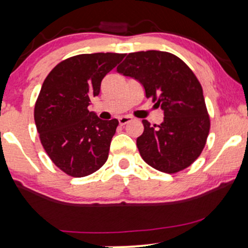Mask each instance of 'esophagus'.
<instances>
[{"mask_svg": "<svg viewBox=\"0 0 248 248\" xmlns=\"http://www.w3.org/2000/svg\"><path fill=\"white\" fill-rule=\"evenodd\" d=\"M133 119L130 118V116H121V118H119V124H121V126H124V124H127L128 122L132 121Z\"/></svg>", "mask_w": 248, "mask_h": 248, "instance_id": "esophagus-1", "label": "esophagus"}]
</instances>
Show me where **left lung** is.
Masks as SVG:
<instances>
[{"label":"left lung","instance_id":"8db88e82","mask_svg":"<svg viewBox=\"0 0 248 248\" xmlns=\"http://www.w3.org/2000/svg\"><path fill=\"white\" fill-rule=\"evenodd\" d=\"M116 70L140 81L147 98L164 110L158 126L142 120L144 130L136 146L143 161L167 173L191 166L210 132L203 88L191 69L172 53L149 50L128 53Z\"/></svg>","mask_w":248,"mask_h":248}]
</instances>
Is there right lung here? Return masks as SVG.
<instances>
[{
    "mask_svg": "<svg viewBox=\"0 0 248 248\" xmlns=\"http://www.w3.org/2000/svg\"><path fill=\"white\" fill-rule=\"evenodd\" d=\"M124 53H84L57 64L35 104L39 140L51 161L72 177H85L106 163L119 121L100 120L88 110L104 77Z\"/></svg>",
    "mask_w": 248,
    "mask_h": 248,
    "instance_id": "right-lung-1",
    "label": "right lung"
}]
</instances>
